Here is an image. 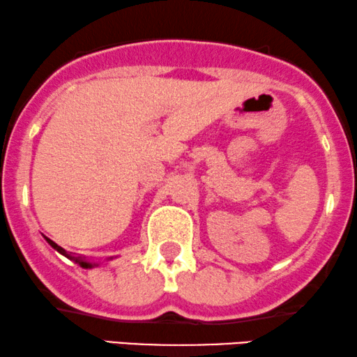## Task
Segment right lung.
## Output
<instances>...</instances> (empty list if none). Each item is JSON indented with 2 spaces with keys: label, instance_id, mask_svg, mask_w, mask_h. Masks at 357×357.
Returning <instances> with one entry per match:
<instances>
[{
  "label": "right lung",
  "instance_id": "add662e5",
  "mask_svg": "<svg viewBox=\"0 0 357 357\" xmlns=\"http://www.w3.org/2000/svg\"><path fill=\"white\" fill-rule=\"evenodd\" d=\"M44 238H46V236H44ZM46 241L47 243H50L52 248L56 250V252H59L61 255H64L66 258H69V259H73L74 263H77V265H81L82 268H94V266H98V263H92V261H87V259H84V258H81V257H74L73 253H69V252H66V250L63 248V246H59L57 243H54V241L52 240H50V238H46ZM111 259V258H109Z\"/></svg>",
  "mask_w": 357,
  "mask_h": 357
}]
</instances>
